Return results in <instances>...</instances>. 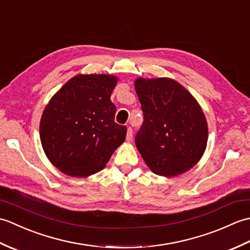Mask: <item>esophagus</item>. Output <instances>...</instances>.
I'll use <instances>...</instances> for the list:
<instances>
[{
    "label": "esophagus",
    "instance_id": "esophagus-1",
    "mask_svg": "<svg viewBox=\"0 0 250 250\" xmlns=\"http://www.w3.org/2000/svg\"><path fill=\"white\" fill-rule=\"evenodd\" d=\"M132 137H133V131H132L130 126H128V131H126V141L131 142Z\"/></svg>",
    "mask_w": 250,
    "mask_h": 250
}]
</instances>
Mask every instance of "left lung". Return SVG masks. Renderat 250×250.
<instances>
[{"instance_id":"obj_1","label":"left lung","mask_w":250,"mask_h":250,"mask_svg":"<svg viewBox=\"0 0 250 250\" xmlns=\"http://www.w3.org/2000/svg\"><path fill=\"white\" fill-rule=\"evenodd\" d=\"M144 122L135 145L147 167L164 177L193 167L203 156L208 126L198 101L172 78H136Z\"/></svg>"}]
</instances>
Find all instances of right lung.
<instances>
[{"label": "right lung", "mask_w": 250, "mask_h": 250, "mask_svg": "<svg viewBox=\"0 0 250 250\" xmlns=\"http://www.w3.org/2000/svg\"><path fill=\"white\" fill-rule=\"evenodd\" d=\"M118 77L78 74L44 108L40 136L46 157L72 177H88L105 167L125 140L126 126L116 124L110 101Z\"/></svg>", "instance_id": "obj_1"}]
</instances>
